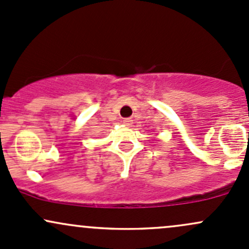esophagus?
I'll return each mask as SVG.
<instances>
[{
	"label": "esophagus",
	"mask_w": 249,
	"mask_h": 249,
	"mask_svg": "<svg viewBox=\"0 0 249 249\" xmlns=\"http://www.w3.org/2000/svg\"><path fill=\"white\" fill-rule=\"evenodd\" d=\"M122 122H124V125H130L133 124V120L132 119H124Z\"/></svg>",
	"instance_id": "obj_1"
}]
</instances>
